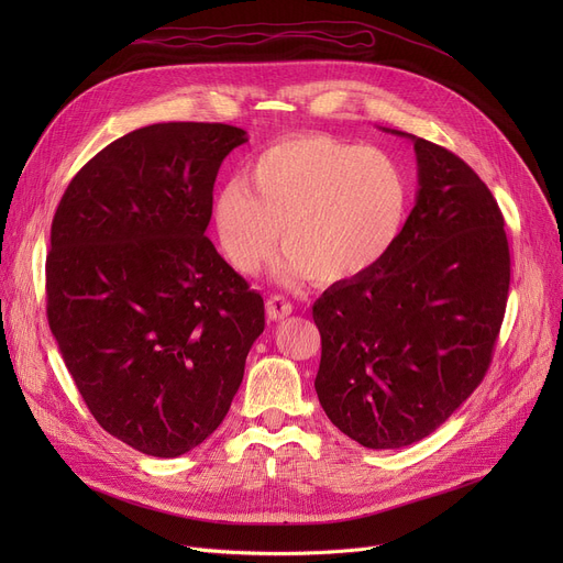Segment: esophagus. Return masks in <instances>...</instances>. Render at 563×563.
<instances>
[{"label": "esophagus", "mask_w": 563, "mask_h": 563, "mask_svg": "<svg viewBox=\"0 0 563 563\" xmlns=\"http://www.w3.org/2000/svg\"><path fill=\"white\" fill-rule=\"evenodd\" d=\"M266 314L274 321L285 319L291 314V303L285 297H280V294H274V297L266 299Z\"/></svg>", "instance_id": "obj_1"}]
</instances>
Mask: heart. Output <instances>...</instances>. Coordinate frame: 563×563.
Here are the masks:
<instances>
[{
  "mask_svg": "<svg viewBox=\"0 0 563 563\" xmlns=\"http://www.w3.org/2000/svg\"><path fill=\"white\" fill-rule=\"evenodd\" d=\"M410 202L399 162L327 134L283 139L212 198L217 244L232 269L255 274L280 242L285 274L356 278L399 240Z\"/></svg>",
  "mask_w": 563,
  "mask_h": 563,
  "instance_id": "1",
  "label": "heart"
}]
</instances>
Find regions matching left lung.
<instances>
[{
    "label": "left lung",
    "instance_id": "8db88e82",
    "mask_svg": "<svg viewBox=\"0 0 563 563\" xmlns=\"http://www.w3.org/2000/svg\"><path fill=\"white\" fill-rule=\"evenodd\" d=\"M393 134L416 145V207L374 269L312 306L319 404L369 450L427 438L475 393L511 283L505 217L479 175L448 147Z\"/></svg>",
    "mask_w": 563,
    "mask_h": 563
}]
</instances>
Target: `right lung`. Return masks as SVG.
<instances>
[{
    "label": "right lung",
    "instance_id": "obj_1",
    "mask_svg": "<svg viewBox=\"0 0 563 563\" xmlns=\"http://www.w3.org/2000/svg\"><path fill=\"white\" fill-rule=\"evenodd\" d=\"M246 132L157 123L109 143L56 207L47 321L98 424L159 459L223 422L264 301L205 230L221 162Z\"/></svg>",
    "mask_w": 563,
    "mask_h": 563
}]
</instances>
